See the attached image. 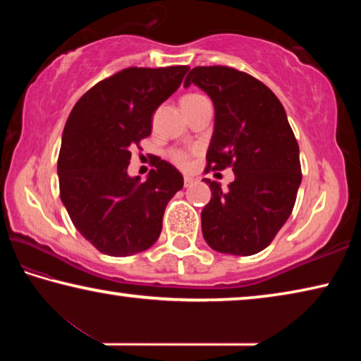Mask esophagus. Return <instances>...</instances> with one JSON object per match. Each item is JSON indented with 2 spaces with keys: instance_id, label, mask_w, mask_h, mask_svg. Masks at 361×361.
Instances as JSON below:
<instances>
[{
  "instance_id": "obj_1",
  "label": "esophagus",
  "mask_w": 361,
  "mask_h": 361,
  "mask_svg": "<svg viewBox=\"0 0 361 361\" xmlns=\"http://www.w3.org/2000/svg\"><path fill=\"white\" fill-rule=\"evenodd\" d=\"M194 183H195V178H194V176H191V175H185V188L192 186Z\"/></svg>"
}]
</instances>
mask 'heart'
Masks as SVG:
<instances>
[{
    "label": "heart",
    "instance_id": "obj_1",
    "mask_svg": "<svg viewBox=\"0 0 361 361\" xmlns=\"http://www.w3.org/2000/svg\"><path fill=\"white\" fill-rule=\"evenodd\" d=\"M200 99H204V97L202 95H197V94H189V95L183 97L181 105H188V103L197 102ZM172 157H173V161L178 164V166H181V167H186L188 164H189V157H188L186 152H183V151H175L173 154H172Z\"/></svg>",
    "mask_w": 361,
    "mask_h": 361
}]
</instances>
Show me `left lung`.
Wrapping results in <instances>:
<instances>
[{
  "mask_svg": "<svg viewBox=\"0 0 361 361\" xmlns=\"http://www.w3.org/2000/svg\"><path fill=\"white\" fill-rule=\"evenodd\" d=\"M191 84L215 106L207 167H232L235 175L226 191L204 180L213 195L200 213L204 239L219 253L255 255L272 242L295 207L302 178L295 133L276 94L247 73L195 66L185 79V87Z\"/></svg>",
  "mask_w": 361,
  "mask_h": 361,
  "instance_id": "1",
  "label": "left lung"
}]
</instances>
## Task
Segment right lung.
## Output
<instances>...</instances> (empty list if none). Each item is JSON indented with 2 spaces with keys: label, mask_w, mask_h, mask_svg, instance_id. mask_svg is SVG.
I'll return each mask as SVG.
<instances>
[{
  "label": "right lung",
  "mask_w": 361,
  "mask_h": 361,
  "mask_svg": "<svg viewBox=\"0 0 361 361\" xmlns=\"http://www.w3.org/2000/svg\"><path fill=\"white\" fill-rule=\"evenodd\" d=\"M189 66L126 68L78 100L66 121L57 162L60 199L85 240L108 256L154 245L183 175L156 159L142 181L130 176V148L151 135L152 114L180 87Z\"/></svg>",
  "instance_id": "1"
}]
</instances>
